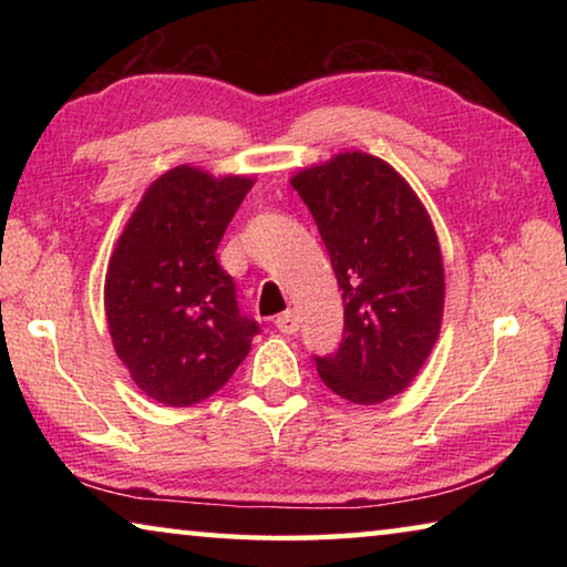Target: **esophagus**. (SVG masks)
Here are the masks:
<instances>
[{
    "mask_svg": "<svg viewBox=\"0 0 567 567\" xmlns=\"http://www.w3.org/2000/svg\"><path fill=\"white\" fill-rule=\"evenodd\" d=\"M275 328L285 334H295L297 330H300V318H297L295 310H285L275 318Z\"/></svg>",
    "mask_w": 567,
    "mask_h": 567,
    "instance_id": "esophagus-1",
    "label": "esophagus"
}]
</instances>
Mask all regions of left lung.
Here are the masks:
<instances>
[{
	"label": "left lung",
	"mask_w": 567,
	"mask_h": 567,
	"mask_svg": "<svg viewBox=\"0 0 567 567\" xmlns=\"http://www.w3.org/2000/svg\"><path fill=\"white\" fill-rule=\"evenodd\" d=\"M292 187L328 249L344 305L340 348L315 354L324 385L358 405L405 390L437 340L445 277L433 223L388 162L344 152Z\"/></svg>",
	"instance_id": "obj_1"
}]
</instances>
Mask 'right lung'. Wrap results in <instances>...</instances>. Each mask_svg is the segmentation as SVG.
Listing matches in <instances>:
<instances>
[{"label":"right lung","mask_w":567,"mask_h":567,"mask_svg":"<svg viewBox=\"0 0 567 567\" xmlns=\"http://www.w3.org/2000/svg\"><path fill=\"white\" fill-rule=\"evenodd\" d=\"M252 179L175 167L152 185L124 227L104 280L120 360L152 400L187 408L225 385L260 324L237 305L217 245Z\"/></svg>","instance_id":"add662e5"}]
</instances>
